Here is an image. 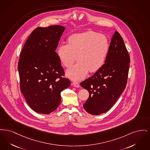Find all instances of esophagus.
<instances>
[{"label":"esophagus","mask_w":150,"mask_h":150,"mask_svg":"<svg viewBox=\"0 0 150 150\" xmlns=\"http://www.w3.org/2000/svg\"><path fill=\"white\" fill-rule=\"evenodd\" d=\"M73 85L76 87H79V84L77 82H73Z\"/></svg>","instance_id":"obj_1"}]
</instances>
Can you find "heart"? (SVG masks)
<instances>
[{
    "instance_id": "1",
    "label": "heart",
    "mask_w": 150,
    "mask_h": 150,
    "mask_svg": "<svg viewBox=\"0 0 150 150\" xmlns=\"http://www.w3.org/2000/svg\"><path fill=\"white\" fill-rule=\"evenodd\" d=\"M109 50L107 37L99 33L88 31L73 34L67 40V45L61 44L56 52L60 63L69 68L76 59L78 62L67 75L73 79L84 78L89 71L97 72L104 65Z\"/></svg>"
}]
</instances>
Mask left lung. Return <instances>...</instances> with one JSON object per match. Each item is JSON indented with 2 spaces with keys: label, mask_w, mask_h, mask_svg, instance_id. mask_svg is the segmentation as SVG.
<instances>
[{
  "label": "left lung",
  "mask_w": 150,
  "mask_h": 150,
  "mask_svg": "<svg viewBox=\"0 0 150 150\" xmlns=\"http://www.w3.org/2000/svg\"><path fill=\"white\" fill-rule=\"evenodd\" d=\"M130 57L119 33L115 31L111 40L105 64L81 83L89 92L83 104L88 113L98 115L109 110L117 101L126 87Z\"/></svg>",
  "instance_id": "obj_1"
}]
</instances>
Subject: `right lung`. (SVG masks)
<instances>
[{
	"instance_id": "add662e5",
	"label": "right lung",
	"mask_w": 150,
	"mask_h": 150,
	"mask_svg": "<svg viewBox=\"0 0 150 150\" xmlns=\"http://www.w3.org/2000/svg\"><path fill=\"white\" fill-rule=\"evenodd\" d=\"M59 25L38 27L26 40L18 68L21 91L33 110L48 114L61 102L60 93L71 85L55 52L65 30Z\"/></svg>"
}]
</instances>
